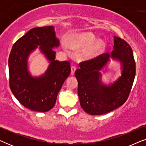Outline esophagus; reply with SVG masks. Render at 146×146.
<instances>
[{
  "instance_id": "esophagus-1",
  "label": "esophagus",
  "mask_w": 146,
  "mask_h": 146,
  "mask_svg": "<svg viewBox=\"0 0 146 146\" xmlns=\"http://www.w3.org/2000/svg\"><path fill=\"white\" fill-rule=\"evenodd\" d=\"M76 70V67L74 66H72L71 67V74L72 75L74 74Z\"/></svg>"
}]
</instances>
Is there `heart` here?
<instances>
[{"label":"heart","mask_w":146,"mask_h":146,"mask_svg":"<svg viewBox=\"0 0 146 146\" xmlns=\"http://www.w3.org/2000/svg\"><path fill=\"white\" fill-rule=\"evenodd\" d=\"M96 40V38L93 34L86 33L81 36L76 41V46L78 47H85L91 45ZM106 44L102 40L97 41L96 42L92 45L86 51L85 56L87 58H93L96 56L105 48Z\"/></svg>","instance_id":"1"}]
</instances>
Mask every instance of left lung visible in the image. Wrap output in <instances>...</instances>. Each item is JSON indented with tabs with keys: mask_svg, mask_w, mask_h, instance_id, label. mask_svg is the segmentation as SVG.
<instances>
[{
	"mask_svg": "<svg viewBox=\"0 0 146 146\" xmlns=\"http://www.w3.org/2000/svg\"><path fill=\"white\" fill-rule=\"evenodd\" d=\"M113 50L94 58L82 62L75 72L78 82V93L81 107L90 115H102L122 106L128 98L135 75V62L132 49L128 43L114 36ZM121 62L122 76L113 84L103 85L99 71L109 58Z\"/></svg>",
	"mask_w": 146,
	"mask_h": 146,
	"instance_id": "obj_1",
	"label": "left lung"
}]
</instances>
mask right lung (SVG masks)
I'll return each instance as SVG.
<instances>
[{"instance_id": "right-lung-1", "label": "right lung", "mask_w": 146, "mask_h": 146, "mask_svg": "<svg viewBox=\"0 0 146 146\" xmlns=\"http://www.w3.org/2000/svg\"><path fill=\"white\" fill-rule=\"evenodd\" d=\"M52 26L34 28L14 44L9 58V84L20 103L31 110L45 112L54 106L57 96L70 74L69 61L55 60L54 48L59 46ZM39 48L50 61L44 75L34 78L27 71V58Z\"/></svg>"}]
</instances>
